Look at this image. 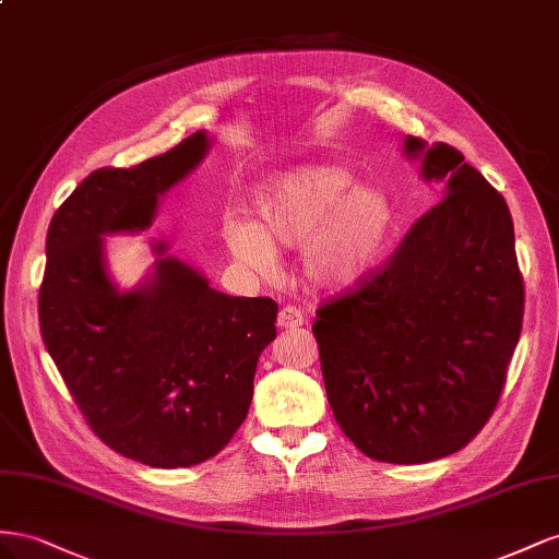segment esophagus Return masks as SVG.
Masks as SVG:
<instances>
[{
    "mask_svg": "<svg viewBox=\"0 0 559 559\" xmlns=\"http://www.w3.org/2000/svg\"><path fill=\"white\" fill-rule=\"evenodd\" d=\"M301 323H305V313H301L297 307H283L278 313V328L285 330H297Z\"/></svg>",
    "mask_w": 559,
    "mask_h": 559,
    "instance_id": "34e87169",
    "label": "esophagus"
}]
</instances>
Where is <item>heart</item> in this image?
Masks as SVG:
<instances>
[{"instance_id":"1","label":"heart","mask_w":559,"mask_h":559,"mask_svg":"<svg viewBox=\"0 0 559 559\" xmlns=\"http://www.w3.org/2000/svg\"><path fill=\"white\" fill-rule=\"evenodd\" d=\"M393 229L384 191L354 187L340 166H299L258 191V225L234 222L227 243L246 264L271 271L274 246L305 248L301 266L313 285L340 290L377 264Z\"/></svg>"}]
</instances>
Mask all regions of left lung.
Returning a JSON list of instances; mask_svg holds the SVG:
<instances>
[{"label": "left lung", "mask_w": 559, "mask_h": 559, "mask_svg": "<svg viewBox=\"0 0 559 559\" xmlns=\"http://www.w3.org/2000/svg\"><path fill=\"white\" fill-rule=\"evenodd\" d=\"M444 182L403 243L356 290L316 311L334 419L370 459L426 464L480 433L520 340L524 283L506 199L464 154L405 138Z\"/></svg>", "instance_id": "left-lung-1"}]
</instances>
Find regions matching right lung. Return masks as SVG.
Returning <instances> with one entry per match:
<instances>
[{
  "instance_id": "add662e5",
  "label": "right lung",
  "mask_w": 559,
  "mask_h": 559,
  "mask_svg": "<svg viewBox=\"0 0 559 559\" xmlns=\"http://www.w3.org/2000/svg\"><path fill=\"white\" fill-rule=\"evenodd\" d=\"M209 147V133L197 131L133 168L93 170L46 234V350L93 433L152 468L197 466L225 450L276 337L274 299L217 293L166 243L154 246L158 258L138 288L119 290L107 274L103 236L145 231L158 199Z\"/></svg>"
}]
</instances>
